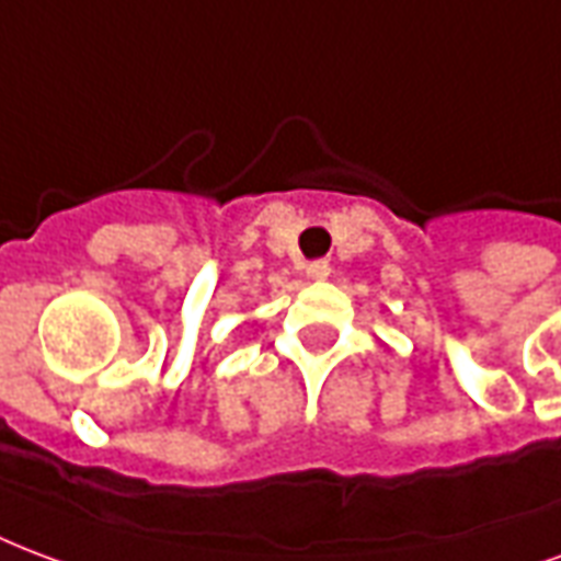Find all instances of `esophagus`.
Listing matches in <instances>:
<instances>
[{
  "instance_id": "34e87169",
  "label": "esophagus",
  "mask_w": 561,
  "mask_h": 561,
  "mask_svg": "<svg viewBox=\"0 0 561 561\" xmlns=\"http://www.w3.org/2000/svg\"><path fill=\"white\" fill-rule=\"evenodd\" d=\"M331 275V265L325 260H317V263L308 265V277L310 280H329Z\"/></svg>"
}]
</instances>
